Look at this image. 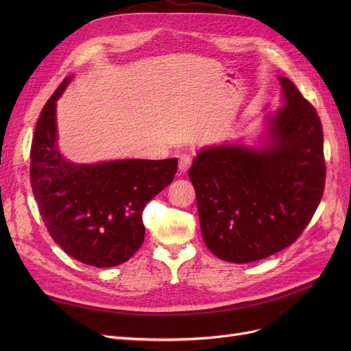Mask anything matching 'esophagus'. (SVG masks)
<instances>
[{
  "label": "esophagus",
  "mask_w": 351,
  "mask_h": 351,
  "mask_svg": "<svg viewBox=\"0 0 351 351\" xmlns=\"http://www.w3.org/2000/svg\"><path fill=\"white\" fill-rule=\"evenodd\" d=\"M190 165H192V156L187 155V154H183L180 155V159H178V171L184 174L187 169L190 168Z\"/></svg>",
  "instance_id": "1"
}]
</instances>
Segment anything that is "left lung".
I'll list each match as a JSON object with an SVG mask.
<instances>
[{"mask_svg":"<svg viewBox=\"0 0 351 351\" xmlns=\"http://www.w3.org/2000/svg\"><path fill=\"white\" fill-rule=\"evenodd\" d=\"M282 107L265 115L256 146L202 147L189 169L202 237L217 258L249 263L289 247L309 224L325 186L319 117L280 77Z\"/></svg>","mask_w":351,"mask_h":351,"instance_id":"1","label":"left lung"}]
</instances>
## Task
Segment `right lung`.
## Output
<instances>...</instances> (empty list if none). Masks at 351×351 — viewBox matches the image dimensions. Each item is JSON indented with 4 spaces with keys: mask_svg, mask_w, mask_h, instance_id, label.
<instances>
[{
    "mask_svg": "<svg viewBox=\"0 0 351 351\" xmlns=\"http://www.w3.org/2000/svg\"><path fill=\"white\" fill-rule=\"evenodd\" d=\"M42 110L30 149L32 192L51 237L67 254L95 268L129 261L145 240L142 212L174 180L177 158L71 162L58 149L57 101Z\"/></svg>",
    "mask_w": 351,
    "mask_h": 351,
    "instance_id": "obj_1",
    "label": "right lung"
}]
</instances>
